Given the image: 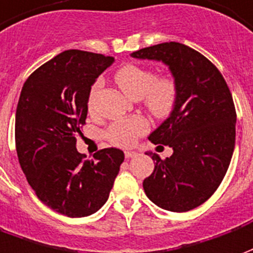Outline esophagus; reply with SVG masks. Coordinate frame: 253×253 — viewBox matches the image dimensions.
<instances>
[{"label":"esophagus","mask_w":253,"mask_h":253,"mask_svg":"<svg viewBox=\"0 0 253 253\" xmlns=\"http://www.w3.org/2000/svg\"><path fill=\"white\" fill-rule=\"evenodd\" d=\"M137 155V152L136 151H125V158H134Z\"/></svg>","instance_id":"obj_1"}]
</instances>
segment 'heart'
Masks as SVG:
<instances>
[{"label":"heart","mask_w":253,"mask_h":253,"mask_svg":"<svg viewBox=\"0 0 253 253\" xmlns=\"http://www.w3.org/2000/svg\"><path fill=\"white\" fill-rule=\"evenodd\" d=\"M116 82L126 97L140 99L144 97L145 106L158 119H166L174 112L179 90L178 84L171 75H160L152 70L141 67L137 64H126L120 68L116 74ZM99 82L91 88L88 108H93V98L98 91ZM148 121L143 117L116 121L106 130V137L113 145L130 147L136 143V139L148 132Z\"/></svg>","instance_id":"1"}]
</instances>
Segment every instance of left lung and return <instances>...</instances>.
Masks as SVG:
<instances>
[{
  "instance_id": "8db88e82",
  "label": "left lung",
  "mask_w": 253,
  "mask_h": 253,
  "mask_svg": "<svg viewBox=\"0 0 253 253\" xmlns=\"http://www.w3.org/2000/svg\"><path fill=\"white\" fill-rule=\"evenodd\" d=\"M130 56L163 62L178 84L174 112L148 137L174 152L166 160L147 154L156 163L143 187L162 209L189 211L209 200L229 167L236 140L232 94L218 68L185 44H156Z\"/></svg>"
}]
</instances>
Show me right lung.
<instances>
[{"mask_svg": "<svg viewBox=\"0 0 253 253\" xmlns=\"http://www.w3.org/2000/svg\"><path fill=\"white\" fill-rule=\"evenodd\" d=\"M113 62L112 56L68 49L33 71L20 94V166L39 200L67 217H86L101 209L124 162L119 148L101 149L93 160H84L77 151L91 86Z\"/></svg>", "mask_w": 253, "mask_h": 253, "instance_id": "obj_1", "label": "right lung"}]
</instances>
